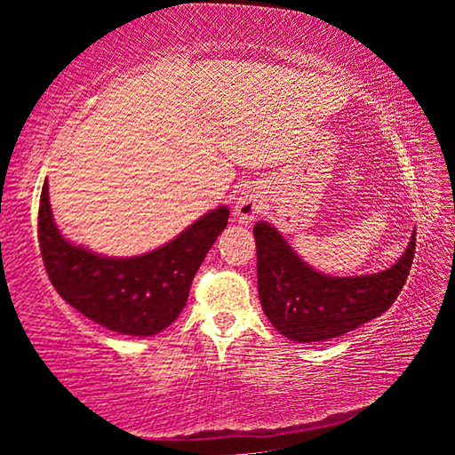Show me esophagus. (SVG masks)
I'll use <instances>...</instances> for the list:
<instances>
[{"instance_id":"34e87169","label":"esophagus","mask_w":455,"mask_h":455,"mask_svg":"<svg viewBox=\"0 0 455 455\" xmlns=\"http://www.w3.org/2000/svg\"><path fill=\"white\" fill-rule=\"evenodd\" d=\"M263 211V203H260L259 195L252 188H244L238 192L236 203H235V214L241 222L255 220L257 214Z\"/></svg>"}]
</instances>
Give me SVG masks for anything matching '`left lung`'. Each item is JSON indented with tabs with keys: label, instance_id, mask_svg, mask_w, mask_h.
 Returning a JSON list of instances; mask_svg holds the SVG:
<instances>
[{
	"label": "left lung",
	"instance_id": "obj_1",
	"mask_svg": "<svg viewBox=\"0 0 455 455\" xmlns=\"http://www.w3.org/2000/svg\"><path fill=\"white\" fill-rule=\"evenodd\" d=\"M257 281L263 311L281 335L297 343L349 333L389 309L405 284L415 255V233L395 265L357 276L323 275L291 249L273 225L259 220Z\"/></svg>",
	"mask_w": 455,
	"mask_h": 455
}]
</instances>
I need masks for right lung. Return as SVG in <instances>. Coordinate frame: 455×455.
<instances>
[{"instance_id": "1", "label": "right lung", "mask_w": 455, "mask_h": 455, "mask_svg": "<svg viewBox=\"0 0 455 455\" xmlns=\"http://www.w3.org/2000/svg\"><path fill=\"white\" fill-rule=\"evenodd\" d=\"M227 206L206 212L182 233L138 257H106L64 238L52 214L48 180L37 214V241L53 289L98 325L122 335L150 337L187 305L192 279L225 230Z\"/></svg>"}]
</instances>
